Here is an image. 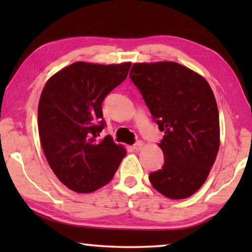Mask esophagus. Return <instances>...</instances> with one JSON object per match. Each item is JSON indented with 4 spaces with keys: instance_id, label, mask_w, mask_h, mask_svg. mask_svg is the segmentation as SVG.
Here are the masks:
<instances>
[{
    "instance_id": "obj_1",
    "label": "esophagus",
    "mask_w": 252,
    "mask_h": 252,
    "mask_svg": "<svg viewBox=\"0 0 252 252\" xmlns=\"http://www.w3.org/2000/svg\"><path fill=\"white\" fill-rule=\"evenodd\" d=\"M142 147H143V142H142V141H138V142H135V143L133 144V146H132V148H133V150H136V151L141 150Z\"/></svg>"
}]
</instances>
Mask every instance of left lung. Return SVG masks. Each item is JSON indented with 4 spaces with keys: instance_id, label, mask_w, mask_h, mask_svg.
<instances>
[{
    "instance_id": "left-lung-1",
    "label": "left lung",
    "mask_w": 252,
    "mask_h": 252,
    "mask_svg": "<svg viewBox=\"0 0 252 252\" xmlns=\"http://www.w3.org/2000/svg\"><path fill=\"white\" fill-rule=\"evenodd\" d=\"M129 76L164 131L159 143L164 163L149 180L170 199L189 198L207 180L220 146L219 112L210 85L194 71L168 61L134 63Z\"/></svg>"
}]
</instances>
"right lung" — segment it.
Segmentation results:
<instances>
[{"label":"right lung","instance_id":"add662e5","mask_svg":"<svg viewBox=\"0 0 252 252\" xmlns=\"http://www.w3.org/2000/svg\"><path fill=\"white\" fill-rule=\"evenodd\" d=\"M130 66L75 62L51 76L41 93L42 148L55 176L72 191L89 193L105 186L126 155L100 133L105 126L102 102L126 80Z\"/></svg>","mask_w":252,"mask_h":252}]
</instances>
